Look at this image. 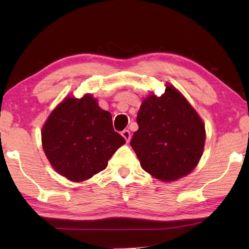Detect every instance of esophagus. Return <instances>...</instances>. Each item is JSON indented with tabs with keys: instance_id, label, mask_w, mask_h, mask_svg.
I'll return each instance as SVG.
<instances>
[{
	"instance_id": "1",
	"label": "esophagus",
	"mask_w": 249,
	"mask_h": 249,
	"mask_svg": "<svg viewBox=\"0 0 249 249\" xmlns=\"http://www.w3.org/2000/svg\"><path fill=\"white\" fill-rule=\"evenodd\" d=\"M122 136L125 138L126 142H129V140H130V132H129L128 129H124L123 132H122Z\"/></svg>"
}]
</instances>
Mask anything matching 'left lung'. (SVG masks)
<instances>
[{
    "label": "left lung",
    "mask_w": 249,
    "mask_h": 249,
    "mask_svg": "<svg viewBox=\"0 0 249 249\" xmlns=\"http://www.w3.org/2000/svg\"><path fill=\"white\" fill-rule=\"evenodd\" d=\"M130 146L142 169L162 181H175L195 169L203 153V122L172 86L160 98L149 95L137 114Z\"/></svg>",
    "instance_id": "left-lung-1"
}]
</instances>
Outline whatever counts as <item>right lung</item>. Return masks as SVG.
<instances>
[{
  "mask_svg": "<svg viewBox=\"0 0 249 249\" xmlns=\"http://www.w3.org/2000/svg\"><path fill=\"white\" fill-rule=\"evenodd\" d=\"M41 140L53 169L75 182L104 170L125 142L113 128L111 113L91 94L59 104L44 125Z\"/></svg>",
  "mask_w": 249,
  "mask_h": 249,
  "instance_id": "1",
  "label": "right lung"
}]
</instances>
